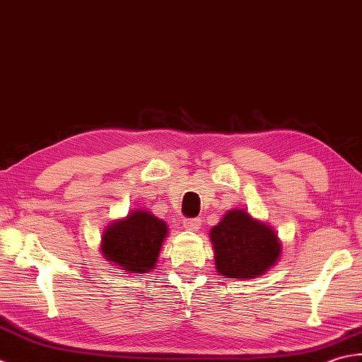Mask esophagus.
Here are the masks:
<instances>
[{"mask_svg":"<svg viewBox=\"0 0 362 362\" xmlns=\"http://www.w3.org/2000/svg\"><path fill=\"white\" fill-rule=\"evenodd\" d=\"M182 225L189 231H198L202 225V218L200 217H186L182 220Z\"/></svg>","mask_w":362,"mask_h":362,"instance_id":"1","label":"esophagus"}]
</instances>
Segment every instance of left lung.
<instances>
[{
  "label": "left lung",
  "mask_w": 362,
  "mask_h": 362,
  "mask_svg": "<svg viewBox=\"0 0 362 362\" xmlns=\"http://www.w3.org/2000/svg\"><path fill=\"white\" fill-rule=\"evenodd\" d=\"M216 267L228 278H255L274 265L281 248L276 234L245 211H228L211 230Z\"/></svg>",
  "instance_id": "1"
}]
</instances>
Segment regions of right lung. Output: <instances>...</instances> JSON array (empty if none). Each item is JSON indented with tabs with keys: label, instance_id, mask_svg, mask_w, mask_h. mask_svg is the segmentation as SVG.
I'll list each match as a JSON object with an SVG mask.
<instances>
[{
	"label": "right lung",
	"instance_id": "add662e5",
	"mask_svg": "<svg viewBox=\"0 0 362 362\" xmlns=\"http://www.w3.org/2000/svg\"><path fill=\"white\" fill-rule=\"evenodd\" d=\"M167 225L145 211L131 212L127 218L109 225L101 250L106 259L129 274H146L158 261Z\"/></svg>",
	"mask_w": 362,
	"mask_h": 362
}]
</instances>
